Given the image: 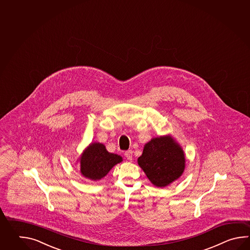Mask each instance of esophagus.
<instances>
[{
    "label": "esophagus",
    "mask_w": 250,
    "mask_h": 250,
    "mask_svg": "<svg viewBox=\"0 0 250 250\" xmlns=\"http://www.w3.org/2000/svg\"><path fill=\"white\" fill-rule=\"evenodd\" d=\"M132 150H127L125 152V157L127 158V160H129V161H131L132 160Z\"/></svg>",
    "instance_id": "esophagus-1"
}]
</instances>
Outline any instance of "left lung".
<instances>
[{
	"mask_svg": "<svg viewBox=\"0 0 250 250\" xmlns=\"http://www.w3.org/2000/svg\"><path fill=\"white\" fill-rule=\"evenodd\" d=\"M138 163L154 186L161 188L180 178L185 168L183 151L170 137L153 138L146 144Z\"/></svg>",
	"mask_w": 250,
	"mask_h": 250,
	"instance_id": "8db88e82",
	"label": "left lung"
}]
</instances>
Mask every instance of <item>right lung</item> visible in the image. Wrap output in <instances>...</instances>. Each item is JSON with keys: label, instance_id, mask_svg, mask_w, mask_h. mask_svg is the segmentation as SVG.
I'll return each mask as SVG.
<instances>
[{"label": "right lung", "instance_id": "right-lung-1", "mask_svg": "<svg viewBox=\"0 0 250 250\" xmlns=\"http://www.w3.org/2000/svg\"><path fill=\"white\" fill-rule=\"evenodd\" d=\"M122 161L120 155L109 153L103 144H91L80 158V171L85 178L98 181Z\"/></svg>", "mask_w": 250, "mask_h": 250}]
</instances>
